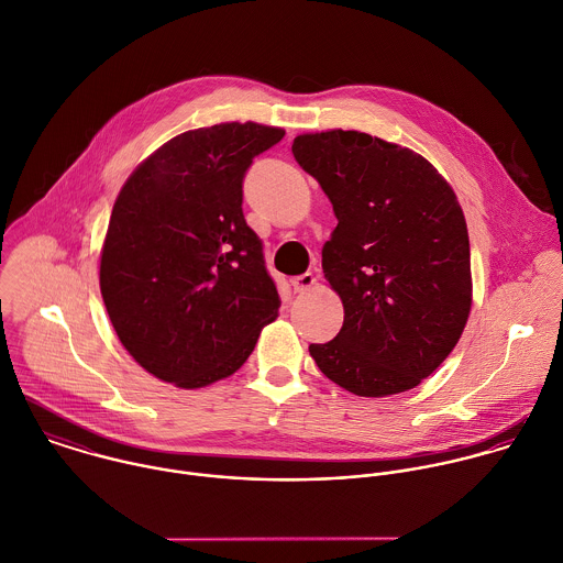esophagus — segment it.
Here are the masks:
<instances>
[{
	"label": "esophagus",
	"instance_id": "esophagus-1",
	"mask_svg": "<svg viewBox=\"0 0 563 563\" xmlns=\"http://www.w3.org/2000/svg\"><path fill=\"white\" fill-rule=\"evenodd\" d=\"M316 285V276L311 274V272H305V274H300V276H294L291 278V287H294V291H307V289H311Z\"/></svg>",
	"mask_w": 563,
	"mask_h": 563
}]
</instances>
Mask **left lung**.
<instances>
[{"label": "left lung", "mask_w": 563, "mask_h": 563, "mask_svg": "<svg viewBox=\"0 0 563 563\" xmlns=\"http://www.w3.org/2000/svg\"><path fill=\"white\" fill-rule=\"evenodd\" d=\"M291 152L338 218L322 269L343 327L311 343V356L356 396L413 389L444 363L470 316V239L454 191L420 154L356 130L300 134Z\"/></svg>", "instance_id": "left-lung-1"}]
</instances>
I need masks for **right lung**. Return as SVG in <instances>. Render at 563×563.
Instances as JSON below:
<instances>
[{
  "instance_id": "right-lung-1",
  "label": "right lung",
  "mask_w": 563,
  "mask_h": 563,
  "mask_svg": "<svg viewBox=\"0 0 563 563\" xmlns=\"http://www.w3.org/2000/svg\"><path fill=\"white\" fill-rule=\"evenodd\" d=\"M283 136L252 121L189 130L121 187L100 289L117 338L156 378L196 389L234 374L278 316L263 241L241 205L254 156Z\"/></svg>"
}]
</instances>
